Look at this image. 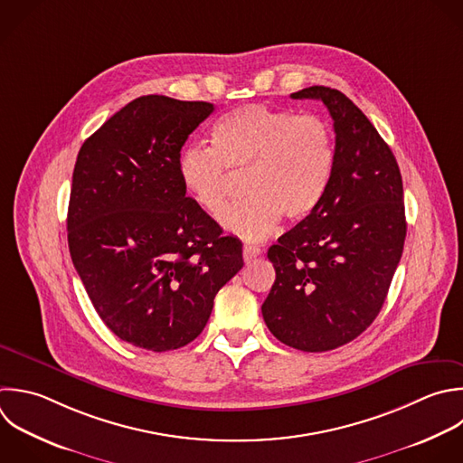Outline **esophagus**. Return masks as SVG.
I'll return each mask as SVG.
<instances>
[{
	"instance_id": "34e87169",
	"label": "esophagus",
	"mask_w": 463,
	"mask_h": 463,
	"mask_svg": "<svg viewBox=\"0 0 463 463\" xmlns=\"http://www.w3.org/2000/svg\"><path fill=\"white\" fill-rule=\"evenodd\" d=\"M259 255H260V248H259V246L244 244V248H242V257H244V260H246V262H250V260L257 259Z\"/></svg>"
}]
</instances>
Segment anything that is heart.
Wrapping results in <instances>:
<instances>
[{
    "label": "heart",
    "instance_id": "b5f03b06",
    "mask_svg": "<svg viewBox=\"0 0 463 463\" xmlns=\"http://www.w3.org/2000/svg\"><path fill=\"white\" fill-rule=\"evenodd\" d=\"M208 146H188L177 159L183 188L212 219L228 204V172L244 174L250 197L228 210L222 226L246 241H262L282 217L300 221L326 197L335 172V141L326 119L266 105H244L221 116Z\"/></svg>",
    "mask_w": 463,
    "mask_h": 463
}]
</instances>
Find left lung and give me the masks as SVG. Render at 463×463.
<instances>
[{"label":"left lung","mask_w":463,"mask_h":463,"mask_svg":"<svg viewBox=\"0 0 463 463\" xmlns=\"http://www.w3.org/2000/svg\"><path fill=\"white\" fill-rule=\"evenodd\" d=\"M335 128V172L320 206L268 250L277 279L262 304L268 329L286 345L340 347L380 313L405 241L396 159L362 110L342 92L309 87Z\"/></svg>","instance_id":"left-lung-1"}]
</instances>
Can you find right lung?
<instances>
[{"label": "right lung", "mask_w": 463, "mask_h": 463, "mask_svg": "<svg viewBox=\"0 0 463 463\" xmlns=\"http://www.w3.org/2000/svg\"><path fill=\"white\" fill-rule=\"evenodd\" d=\"M212 103L143 96L81 146L69 203L74 268L107 327L148 351L190 344L244 266L181 184L177 159Z\"/></svg>", "instance_id": "1"}]
</instances>
